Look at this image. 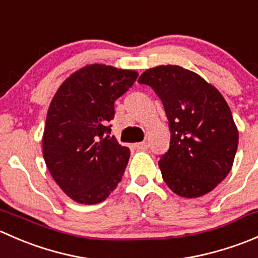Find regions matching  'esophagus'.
Here are the masks:
<instances>
[{"label": "esophagus", "instance_id": "34e87169", "mask_svg": "<svg viewBox=\"0 0 258 258\" xmlns=\"http://www.w3.org/2000/svg\"><path fill=\"white\" fill-rule=\"evenodd\" d=\"M136 147L139 148V150H147L148 148V144L146 141L144 142H140V144H136Z\"/></svg>", "mask_w": 258, "mask_h": 258}]
</instances>
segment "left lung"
Returning a JSON list of instances; mask_svg holds the SVG:
<instances>
[{
    "label": "left lung",
    "instance_id": "obj_1",
    "mask_svg": "<svg viewBox=\"0 0 258 258\" xmlns=\"http://www.w3.org/2000/svg\"><path fill=\"white\" fill-rule=\"evenodd\" d=\"M162 101L171 132L160 157L163 181L181 197L212 191L230 173L238 131L225 98L201 76L179 66H158L141 75Z\"/></svg>",
    "mask_w": 258,
    "mask_h": 258
}]
</instances>
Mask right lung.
Masks as SVG:
<instances>
[{
    "mask_svg": "<svg viewBox=\"0 0 258 258\" xmlns=\"http://www.w3.org/2000/svg\"><path fill=\"white\" fill-rule=\"evenodd\" d=\"M137 77L130 70L90 64L64 81L49 105L42 139L46 166L79 204L105 201L123 176L130 148L110 136L108 122L114 101Z\"/></svg>",
    "mask_w": 258,
    "mask_h": 258,
    "instance_id": "1",
    "label": "right lung"
}]
</instances>
